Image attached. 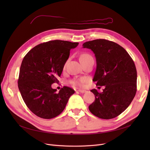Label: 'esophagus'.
Returning a JSON list of instances; mask_svg holds the SVG:
<instances>
[{
	"instance_id": "1",
	"label": "esophagus",
	"mask_w": 150,
	"mask_h": 150,
	"mask_svg": "<svg viewBox=\"0 0 150 150\" xmlns=\"http://www.w3.org/2000/svg\"><path fill=\"white\" fill-rule=\"evenodd\" d=\"M78 91L79 92V93H86L87 92V91L86 90H83V89H78Z\"/></svg>"
}]
</instances>
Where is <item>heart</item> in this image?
I'll list each match as a JSON object with an SVG mask.
<instances>
[{
    "label": "heart",
    "instance_id": "obj_1",
    "mask_svg": "<svg viewBox=\"0 0 150 150\" xmlns=\"http://www.w3.org/2000/svg\"><path fill=\"white\" fill-rule=\"evenodd\" d=\"M91 57L89 54H83L80 57V59H83L84 57ZM88 81V78H86V77H82V78H75L74 79H72L71 81V83L72 84H74L75 86H80V87H83V86H84L85 83H86Z\"/></svg>",
    "mask_w": 150,
    "mask_h": 150
}]
</instances>
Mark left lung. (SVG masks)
Here are the masks:
<instances>
[{"label": "left lung", "instance_id": "left-lung-1", "mask_svg": "<svg viewBox=\"0 0 150 150\" xmlns=\"http://www.w3.org/2000/svg\"><path fill=\"white\" fill-rule=\"evenodd\" d=\"M83 48L91 49L96 59L93 81L105 86L102 93L91 91L94 101L89 106L93 115L110 120L119 116L129 106L137 93V72L132 58L114 42L96 39L86 42Z\"/></svg>", "mask_w": 150, "mask_h": 150}]
</instances>
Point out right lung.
Segmentation results:
<instances>
[{"mask_svg": "<svg viewBox=\"0 0 150 150\" xmlns=\"http://www.w3.org/2000/svg\"><path fill=\"white\" fill-rule=\"evenodd\" d=\"M78 42L54 40L40 44L22 60L18 87L26 106L41 118L51 119L64 110L74 90L64 86L58 93L51 84L58 83L70 50Z\"/></svg>", "mask_w": 150, "mask_h": 150, "instance_id": "add662e5", "label": "right lung"}]
</instances>
